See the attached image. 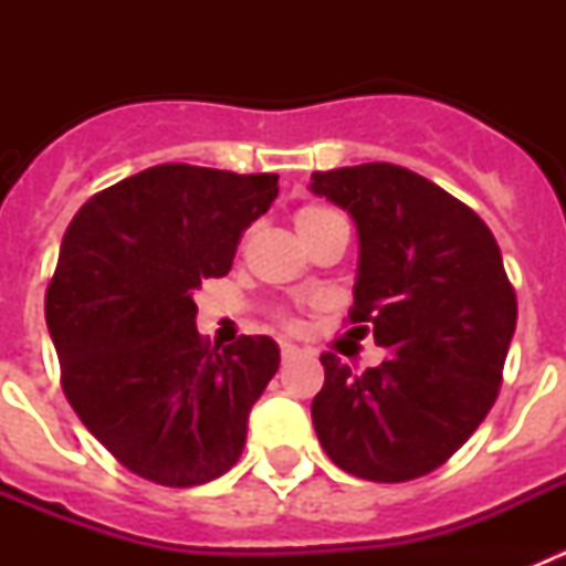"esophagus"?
Segmentation results:
<instances>
[{
  "label": "esophagus",
  "mask_w": 566,
  "mask_h": 566,
  "mask_svg": "<svg viewBox=\"0 0 566 566\" xmlns=\"http://www.w3.org/2000/svg\"><path fill=\"white\" fill-rule=\"evenodd\" d=\"M303 348H297V345L292 343H280V357H283V363H294V359L303 357Z\"/></svg>",
  "instance_id": "esophagus-1"
}]
</instances>
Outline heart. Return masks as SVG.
<instances>
[{"instance_id":"obj_1","label":"heart","mask_w":566,"mask_h":566,"mask_svg":"<svg viewBox=\"0 0 566 566\" xmlns=\"http://www.w3.org/2000/svg\"><path fill=\"white\" fill-rule=\"evenodd\" d=\"M332 223H345L343 214L332 207H323V203H306V207H300L294 212V227H297L300 234H308L314 229H323V227H332ZM283 326H292V319L280 317Z\"/></svg>"}]
</instances>
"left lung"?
Returning <instances> with one entry per match:
<instances>
[{"instance_id": "left-lung-1", "label": "left lung", "mask_w": 566, "mask_h": 566, "mask_svg": "<svg viewBox=\"0 0 566 566\" xmlns=\"http://www.w3.org/2000/svg\"><path fill=\"white\" fill-rule=\"evenodd\" d=\"M312 189L357 223L348 323L391 352L368 371L332 352L319 357L326 382L312 402L314 431L345 473L411 482L448 462L496 402L516 289L488 223L411 169H328L312 175Z\"/></svg>"}]
</instances>
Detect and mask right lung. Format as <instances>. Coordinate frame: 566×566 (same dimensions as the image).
<instances>
[{
    "mask_svg": "<svg viewBox=\"0 0 566 566\" xmlns=\"http://www.w3.org/2000/svg\"><path fill=\"white\" fill-rule=\"evenodd\" d=\"M277 175L161 164L73 214L44 292L62 388L93 437L135 476L195 488L223 476L280 365L272 337L223 352L195 328L192 292L223 277Z\"/></svg>",
    "mask_w": 566,
    "mask_h": 566,
    "instance_id": "right-lung-1",
    "label": "right lung"
}]
</instances>
